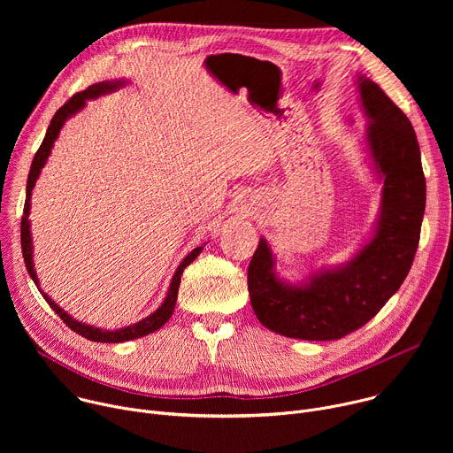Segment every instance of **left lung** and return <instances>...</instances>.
<instances>
[{"label": "left lung", "mask_w": 453, "mask_h": 453, "mask_svg": "<svg viewBox=\"0 0 453 453\" xmlns=\"http://www.w3.org/2000/svg\"><path fill=\"white\" fill-rule=\"evenodd\" d=\"M357 82L367 118L365 147L383 180L372 236L346 265L319 269L303 283L276 274L265 238L249 264L247 285L257 320L290 339L337 341L362 328L398 292L418 250L426 184L416 133L378 84L364 75Z\"/></svg>", "instance_id": "obj_1"}]
</instances>
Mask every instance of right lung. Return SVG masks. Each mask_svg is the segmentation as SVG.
<instances>
[{"instance_id": "right-lung-1", "label": "right lung", "mask_w": 453, "mask_h": 453, "mask_svg": "<svg viewBox=\"0 0 453 453\" xmlns=\"http://www.w3.org/2000/svg\"><path fill=\"white\" fill-rule=\"evenodd\" d=\"M125 86V81H105V82H98V84H93L89 86L86 91L82 93H77L73 95L66 104H64L57 112L55 116L51 118L50 121V127L46 131V136L39 147V150L35 152L34 156V161H32V166H30V173H28V180H27V199H25V210H23V219H21V249H23V257H25V265H27V271L30 274V278L34 280V283L37 285L39 292L42 294V297L46 299V303L53 308V311L66 322V326L72 328L75 334L86 337L88 341H93V342H109V344H116V342H127V341H133V339H140V337H145L156 330H159L165 322L172 317L173 313V308H175V301H177V292H179V285H180V276L184 273V269L196 260V257L201 254V250L204 249L203 245L193 249L184 260L179 264L173 278H172V283H170V288H168V294L163 301V304L154 311L150 313L149 317L138 320L136 325L133 326H125V328H119V330H102V328H95V326H89V325H84V322H79L75 320L72 315H68L66 311H64L55 301H51V297H48L41 287H39V280H37V274H35V269H34V247H32V234H30V220H28V215H30V199H32V189L35 186V180L39 179V173L42 170V166L46 165V159L48 156L51 154V149H53V143L55 140L58 138V133L62 125L66 123L68 118H72L75 112H79L81 109H84L86 102L91 100V98H98L100 95H107V93H112L116 91L118 88Z\"/></svg>"}]
</instances>
